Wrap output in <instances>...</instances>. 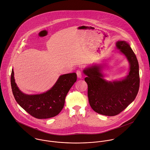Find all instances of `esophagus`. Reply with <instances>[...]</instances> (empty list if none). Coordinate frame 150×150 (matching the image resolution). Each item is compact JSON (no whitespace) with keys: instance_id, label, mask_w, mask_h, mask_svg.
<instances>
[{"instance_id":"34e87169","label":"esophagus","mask_w":150,"mask_h":150,"mask_svg":"<svg viewBox=\"0 0 150 150\" xmlns=\"http://www.w3.org/2000/svg\"><path fill=\"white\" fill-rule=\"evenodd\" d=\"M76 74H77V76L78 78H82V71L80 69H78L76 71Z\"/></svg>"}]
</instances>
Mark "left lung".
I'll return each mask as SVG.
<instances>
[{"label": "left lung", "mask_w": 150, "mask_h": 150, "mask_svg": "<svg viewBox=\"0 0 150 150\" xmlns=\"http://www.w3.org/2000/svg\"><path fill=\"white\" fill-rule=\"evenodd\" d=\"M116 47L128 59L130 71L123 79L107 81L103 78L100 66L93 65L83 70L87 76L88 96L92 109L96 113L113 116L123 111L135 99L140 87L139 62L130 45L119 41Z\"/></svg>", "instance_id": "1"}]
</instances>
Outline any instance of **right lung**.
Masks as SVG:
<instances>
[{
	"label": "right lung",
	"mask_w": 150,
	"mask_h": 150,
	"mask_svg": "<svg viewBox=\"0 0 150 150\" xmlns=\"http://www.w3.org/2000/svg\"><path fill=\"white\" fill-rule=\"evenodd\" d=\"M76 79V73L62 75L51 89L46 92L38 95H27L17 86L12 69L11 86L15 100L28 114L39 119H48L58 115L62 110L65 97Z\"/></svg>",
	"instance_id": "obj_1"
}]
</instances>
